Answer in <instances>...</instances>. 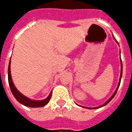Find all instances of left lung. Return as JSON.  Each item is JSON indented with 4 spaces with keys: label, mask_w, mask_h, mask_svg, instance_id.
<instances>
[{
    "label": "left lung",
    "mask_w": 132,
    "mask_h": 132,
    "mask_svg": "<svg viewBox=\"0 0 132 132\" xmlns=\"http://www.w3.org/2000/svg\"><path fill=\"white\" fill-rule=\"evenodd\" d=\"M114 39H115V38H114ZM115 41H116L117 42V40H115ZM117 43H118V42H117ZM120 61H121V74H120V78H119V84H118V86H117V89H116V90H115V92H114V94L112 95V97H111L110 98V99L108 100V101H107V102H105V104H104V105H102V106H100V107H97V108H88V109H97V108H102V107H103V106H105V105H107V104H108V103H109V102H110L111 100H112V98H113V97H114V95H116L117 92V90H118V88H119V85H120V82H121V78H122V60H120ZM83 108H84V107H83Z\"/></svg>",
    "instance_id": "1"
}]
</instances>
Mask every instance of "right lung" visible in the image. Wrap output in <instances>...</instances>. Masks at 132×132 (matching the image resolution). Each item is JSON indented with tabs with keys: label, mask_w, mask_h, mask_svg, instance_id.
<instances>
[{
	"label": "right lung",
	"mask_w": 132,
	"mask_h": 132,
	"mask_svg": "<svg viewBox=\"0 0 132 132\" xmlns=\"http://www.w3.org/2000/svg\"><path fill=\"white\" fill-rule=\"evenodd\" d=\"M8 83H9L10 90L12 92L13 96L15 97V99L20 103H21L27 107H30V108L43 107L49 102L51 97H52V93H51L46 99L42 100H32L20 93V92H19L15 88V86H14L13 80H12V77H11V74H10V60L9 62V66H8Z\"/></svg>",
	"instance_id": "1"
}]
</instances>
